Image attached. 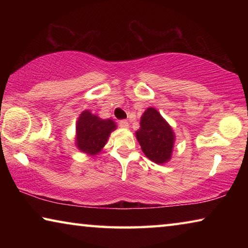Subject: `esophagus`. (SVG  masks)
<instances>
[{
    "instance_id": "obj_1",
    "label": "esophagus",
    "mask_w": 248,
    "mask_h": 248,
    "mask_svg": "<svg viewBox=\"0 0 248 248\" xmlns=\"http://www.w3.org/2000/svg\"><path fill=\"white\" fill-rule=\"evenodd\" d=\"M119 125L121 128H124V129H127V128H129V123L127 120H120L119 121Z\"/></svg>"
}]
</instances>
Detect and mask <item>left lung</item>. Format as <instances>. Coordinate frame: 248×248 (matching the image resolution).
<instances>
[{"label":"left lung","mask_w":248,"mask_h":248,"mask_svg":"<svg viewBox=\"0 0 248 248\" xmlns=\"http://www.w3.org/2000/svg\"><path fill=\"white\" fill-rule=\"evenodd\" d=\"M141 149L146 157L156 164L169 162L173 152L175 134L169 123L155 108L143 112L140 129L136 132Z\"/></svg>","instance_id":"obj_1"}]
</instances>
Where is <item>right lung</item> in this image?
Instances as JSON below:
<instances>
[{"label": "right lung", "instance_id": "1", "mask_svg": "<svg viewBox=\"0 0 248 248\" xmlns=\"http://www.w3.org/2000/svg\"><path fill=\"white\" fill-rule=\"evenodd\" d=\"M116 127L111 119H100L90 110H84L77 123L78 149L89 155L98 154Z\"/></svg>", "mask_w": 248, "mask_h": 248}]
</instances>
